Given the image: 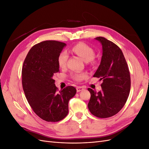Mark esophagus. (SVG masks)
<instances>
[{"label": "esophagus", "instance_id": "34e87169", "mask_svg": "<svg viewBox=\"0 0 149 149\" xmlns=\"http://www.w3.org/2000/svg\"><path fill=\"white\" fill-rule=\"evenodd\" d=\"M84 89V88L82 86H77L76 87V91L77 92H80L81 91H82V90Z\"/></svg>", "mask_w": 149, "mask_h": 149}]
</instances>
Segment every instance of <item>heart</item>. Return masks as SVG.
I'll list each match as a JSON object with an SVG mask.
<instances>
[{
  "label": "heart",
  "mask_w": 149,
  "mask_h": 149,
  "mask_svg": "<svg viewBox=\"0 0 149 149\" xmlns=\"http://www.w3.org/2000/svg\"><path fill=\"white\" fill-rule=\"evenodd\" d=\"M71 52L75 53L79 57L82 58L85 61H93L94 55V49L88 45V44L83 42H79L71 48ZM68 55L65 51L60 52L57 58V62L60 67L63 68L66 65V63ZM87 77L85 73H77L73 75L74 79L76 81H81Z\"/></svg>",
  "instance_id": "b5f03b06"
}]
</instances>
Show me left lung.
Returning a JSON list of instances; mask_svg holds the SVG:
<instances>
[{
    "label": "left lung",
    "instance_id": "left-lung-1",
    "mask_svg": "<svg viewBox=\"0 0 149 149\" xmlns=\"http://www.w3.org/2000/svg\"><path fill=\"white\" fill-rule=\"evenodd\" d=\"M102 44V56L94 77L102 80L99 92L88 88L91 97L88 104L91 113L99 118L113 116L123 107L129 95L130 76L120 48L107 39L95 38Z\"/></svg>",
    "mask_w": 149,
    "mask_h": 149
}]
</instances>
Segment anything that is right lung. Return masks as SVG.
I'll use <instances>...</instances> for the list:
<instances>
[{"label":"right lung","mask_w":149,"mask_h":149,"mask_svg":"<svg viewBox=\"0 0 149 149\" xmlns=\"http://www.w3.org/2000/svg\"><path fill=\"white\" fill-rule=\"evenodd\" d=\"M66 45L47 40L35 45L29 52L22 70V87L31 109L42 119L58 122L68 113V102L76 93L68 86L58 91L53 79L60 72L57 58Z\"/></svg>","instance_id":"add662e5"}]
</instances>
